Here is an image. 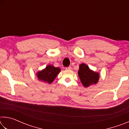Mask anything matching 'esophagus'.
<instances>
[{
	"label": "esophagus",
	"mask_w": 129,
	"mask_h": 129,
	"mask_svg": "<svg viewBox=\"0 0 129 129\" xmlns=\"http://www.w3.org/2000/svg\"><path fill=\"white\" fill-rule=\"evenodd\" d=\"M71 69H72V67L71 66L65 68V69L66 70H71Z\"/></svg>",
	"instance_id": "obj_1"
}]
</instances>
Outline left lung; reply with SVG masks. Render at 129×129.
<instances>
[{"instance_id":"obj_1","label":"left lung","mask_w":129,"mask_h":129,"mask_svg":"<svg viewBox=\"0 0 129 129\" xmlns=\"http://www.w3.org/2000/svg\"><path fill=\"white\" fill-rule=\"evenodd\" d=\"M78 74L81 81L85 87H88L91 85L96 84L99 79V74L91 71L85 64L80 65Z\"/></svg>"}]
</instances>
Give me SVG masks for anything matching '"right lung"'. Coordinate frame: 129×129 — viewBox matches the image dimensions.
Segmentation results:
<instances>
[{
	"label": "right lung",
	"mask_w": 129,
	"mask_h": 129,
	"mask_svg": "<svg viewBox=\"0 0 129 129\" xmlns=\"http://www.w3.org/2000/svg\"><path fill=\"white\" fill-rule=\"evenodd\" d=\"M60 72L59 68H55L52 65H48L43 71L39 72L37 76L39 80L51 84Z\"/></svg>",
	"instance_id": "1"
}]
</instances>
